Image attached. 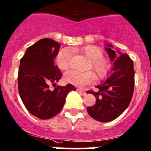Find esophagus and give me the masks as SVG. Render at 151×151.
<instances>
[{
  "instance_id": "34e87169",
  "label": "esophagus",
  "mask_w": 151,
  "mask_h": 151,
  "mask_svg": "<svg viewBox=\"0 0 151 151\" xmlns=\"http://www.w3.org/2000/svg\"><path fill=\"white\" fill-rule=\"evenodd\" d=\"M77 92H78L79 93H80V94H81V95H85L86 94V91L84 90V89H77Z\"/></svg>"
}]
</instances>
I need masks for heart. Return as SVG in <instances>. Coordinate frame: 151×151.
Masks as SVG:
<instances>
[{"label":"heart","mask_w":151,"mask_h":151,"mask_svg":"<svg viewBox=\"0 0 151 151\" xmlns=\"http://www.w3.org/2000/svg\"><path fill=\"white\" fill-rule=\"evenodd\" d=\"M76 52L83 54L91 60V67L99 76L104 75L109 69V64L102 57V52L95 46H86L81 49L74 50ZM57 64L61 70H67L70 67V54L69 50H62L57 55ZM65 79L69 83L76 86H84L94 81L95 77L92 72L82 73L71 70L66 73Z\"/></svg>","instance_id":"obj_1"}]
</instances>
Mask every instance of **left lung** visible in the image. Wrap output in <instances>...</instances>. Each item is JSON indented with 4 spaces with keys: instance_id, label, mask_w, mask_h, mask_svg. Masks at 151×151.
<instances>
[{
    "instance_id": "obj_1",
    "label": "left lung",
    "mask_w": 151,
    "mask_h": 151,
    "mask_svg": "<svg viewBox=\"0 0 151 151\" xmlns=\"http://www.w3.org/2000/svg\"><path fill=\"white\" fill-rule=\"evenodd\" d=\"M105 45L104 50L112 64L111 70L108 77L96 86L97 92H86L96 98V104L87 108L88 114L101 123L112 121L128 108L135 86L133 61L128 54L114 50L111 44Z\"/></svg>"
}]
</instances>
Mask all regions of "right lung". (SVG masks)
<instances>
[{
  "instance_id": "1",
  "label": "right lung",
  "mask_w": 151,
  "mask_h": 151,
  "mask_svg": "<svg viewBox=\"0 0 151 151\" xmlns=\"http://www.w3.org/2000/svg\"><path fill=\"white\" fill-rule=\"evenodd\" d=\"M61 44L43 38L28 47L20 60L18 88L23 104L39 119L53 117L63 108L68 92L75 91L72 84L57 86L51 90L50 83L59 82L62 74L54 65Z\"/></svg>"
}]
</instances>
